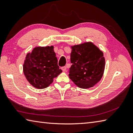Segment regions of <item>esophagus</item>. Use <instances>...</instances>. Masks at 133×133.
I'll list each match as a JSON object with an SVG mask.
<instances>
[{
    "mask_svg": "<svg viewBox=\"0 0 133 133\" xmlns=\"http://www.w3.org/2000/svg\"><path fill=\"white\" fill-rule=\"evenodd\" d=\"M62 70L63 71H66V70H67V67L66 66H64V67H62Z\"/></svg>",
    "mask_w": 133,
    "mask_h": 133,
    "instance_id": "esophagus-1",
    "label": "esophagus"
}]
</instances>
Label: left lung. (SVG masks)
<instances>
[{"label":"left lung","mask_w":133,"mask_h":133,"mask_svg":"<svg viewBox=\"0 0 133 133\" xmlns=\"http://www.w3.org/2000/svg\"><path fill=\"white\" fill-rule=\"evenodd\" d=\"M71 48L69 78L80 88L93 87L103 74L105 66L103 53L91 42L75 45Z\"/></svg>","instance_id":"obj_1"}]
</instances>
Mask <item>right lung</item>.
<instances>
[{
  "mask_svg": "<svg viewBox=\"0 0 133 133\" xmlns=\"http://www.w3.org/2000/svg\"><path fill=\"white\" fill-rule=\"evenodd\" d=\"M62 72L53 46L35 47L26 55L23 72L27 81L35 88H46Z\"/></svg>",
  "mask_w": 133,
  "mask_h": 133,
  "instance_id": "1",
  "label": "right lung"
}]
</instances>
